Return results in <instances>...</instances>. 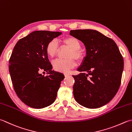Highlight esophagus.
Returning <instances> with one entry per match:
<instances>
[{"label": "esophagus", "mask_w": 132, "mask_h": 132, "mask_svg": "<svg viewBox=\"0 0 132 132\" xmlns=\"http://www.w3.org/2000/svg\"><path fill=\"white\" fill-rule=\"evenodd\" d=\"M70 76V74L69 73H65V74H64V76H65V77H68Z\"/></svg>", "instance_id": "esophagus-1"}]
</instances>
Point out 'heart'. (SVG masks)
<instances>
[{
  "label": "heart",
  "instance_id": "b5f03b06",
  "mask_svg": "<svg viewBox=\"0 0 132 132\" xmlns=\"http://www.w3.org/2000/svg\"><path fill=\"white\" fill-rule=\"evenodd\" d=\"M62 42L71 49L68 55V59H56L53 62V66L55 70L66 73L70 70L76 66L77 63L73 59L78 62L81 61L84 58V54L80 50L81 43L78 39L74 37H69L62 39ZM58 49V42L55 39L49 42L46 47V53L51 58L54 57L57 53Z\"/></svg>",
  "mask_w": 132,
  "mask_h": 132
}]
</instances>
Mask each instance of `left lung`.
Returning a JSON list of instances; mask_svg holds the SVG:
<instances>
[{
	"label": "left lung",
	"mask_w": 132,
	"mask_h": 132,
	"mask_svg": "<svg viewBox=\"0 0 132 132\" xmlns=\"http://www.w3.org/2000/svg\"><path fill=\"white\" fill-rule=\"evenodd\" d=\"M70 35L81 40L86 49V55L78 69L84 73L73 76L74 98L89 109L101 107L113 99L120 88L122 56L114 40L96 30H71Z\"/></svg>",
	"instance_id": "obj_1"
}]
</instances>
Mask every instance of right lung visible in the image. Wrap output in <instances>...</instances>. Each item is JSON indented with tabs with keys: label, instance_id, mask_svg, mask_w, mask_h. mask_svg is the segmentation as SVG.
Masks as SVG:
<instances>
[{
	"label": "right lung",
	"instance_id": "1",
	"mask_svg": "<svg viewBox=\"0 0 132 132\" xmlns=\"http://www.w3.org/2000/svg\"><path fill=\"white\" fill-rule=\"evenodd\" d=\"M61 34L35 31L18 40L13 49L9 60L13 86L20 100L31 108L42 109L56 99L64 77L62 73L52 70L46 47ZM42 71L47 72L48 75H42Z\"/></svg>",
	"mask_w": 132,
	"mask_h": 132
}]
</instances>
